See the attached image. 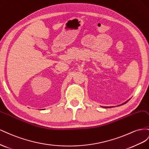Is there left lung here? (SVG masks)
Segmentation results:
<instances>
[{"label":"left lung","instance_id":"8db88e82","mask_svg":"<svg viewBox=\"0 0 149 149\" xmlns=\"http://www.w3.org/2000/svg\"><path fill=\"white\" fill-rule=\"evenodd\" d=\"M129 100H127V102H125V103H124V104H121L120 105H123V104H125V103H127V102H128ZM118 106H120V105H118ZM104 107V108H108V107H109V108H110V107Z\"/></svg>","mask_w":149,"mask_h":149}]
</instances>
